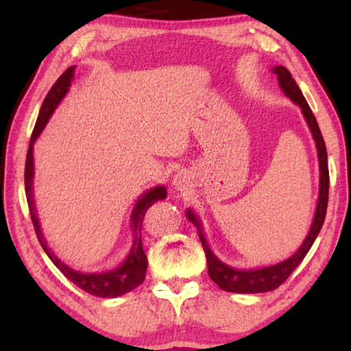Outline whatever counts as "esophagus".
<instances>
[{"label":"esophagus","mask_w":351,"mask_h":351,"mask_svg":"<svg viewBox=\"0 0 351 351\" xmlns=\"http://www.w3.org/2000/svg\"><path fill=\"white\" fill-rule=\"evenodd\" d=\"M189 184H190V178H189V175L186 173V171H180V173H178L176 176H175V180H173V186H175V189H178V190H186L187 187H189Z\"/></svg>","instance_id":"1"}]
</instances>
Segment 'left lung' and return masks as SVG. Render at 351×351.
Here are the masks:
<instances>
[{
	"instance_id": "1",
	"label": "left lung",
	"mask_w": 351,
	"mask_h": 351,
	"mask_svg": "<svg viewBox=\"0 0 351 351\" xmlns=\"http://www.w3.org/2000/svg\"><path fill=\"white\" fill-rule=\"evenodd\" d=\"M272 73L277 75L278 85H280L282 91L287 94V96L293 100L295 105L300 106L302 114H304L308 127L311 130L313 139L316 142L319 170H320L317 207H316V213H314V219H313L310 232H308L304 245L297 249V252L294 255H291L289 258L280 261V263L266 266V268H258V269H235V268H230L229 265L223 263V261L212 252L209 243H207L206 237L203 234V229H201V223L198 217L189 209L186 215L198 229L201 245H203V249L206 252L207 272H209V277L223 291H229V293H243V294L268 293V291H272L280 287V285L287 280L291 274H293V271L302 263V260L305 258V255L311 249L314 240H316L320 229H322L325 213H326V206H328V187H330L328 158H326V147L322 138V133H320V128L317 125L316 117H314L310 105H308L304 94H302L300 88L297 86V83L293 79V75H291L289 71L285 66H274L272 68Z\"/></svg>"
}]
</instances>
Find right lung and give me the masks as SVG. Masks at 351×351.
<instances>
[{"label":"right lung","mask_w":351,"mask_h":351,"mask_svg":"<svg viewBox=\"0 0 351 351\" xmlns=\"http://www.w3.org/2000/svg\"><path fill=\"white\" fill-rule=\"evenodd\" d=\"M75 66L68 68L64 73L58 77V80L52 85L49 93L46 94L43 100V105H41L37 123H35L34 132L31 136V142H29V150L26 156V169H25V189H26V199L29 206V213H31L32 224L35 229V234H37V239L40 241L43 251L47 254V257L51 258L52 263H54L58 269H60L62 274L68 278V280L73 282L75 287L85 291V293L91 295L102 297V299H110V297H119L130 291L134 289L136 287L144 282L145 272H147V255L144 252V247H142V239H141V229H142V221H144L145 212L148 207H152L156 201L167 198V190L164 186H158L154 189L147 190V192L142 195L136 203L133 213H132V226L134 232V240L132 249H130L128 257L125 261L117 268L106 271V272H94V274H83V272L74 271L69 268L68 265H64L62 260L56 257V254L47 247V243L45 240L43 234H41L37 210H35V203H34V142L37 141L40 133L43 132L46 127L47 121L52 116V112L56 111L58 104L62 102V99L66 96L69 91L71 82H73Z\"/></svg>","instance_id":"add662e5"}]
</instances>
